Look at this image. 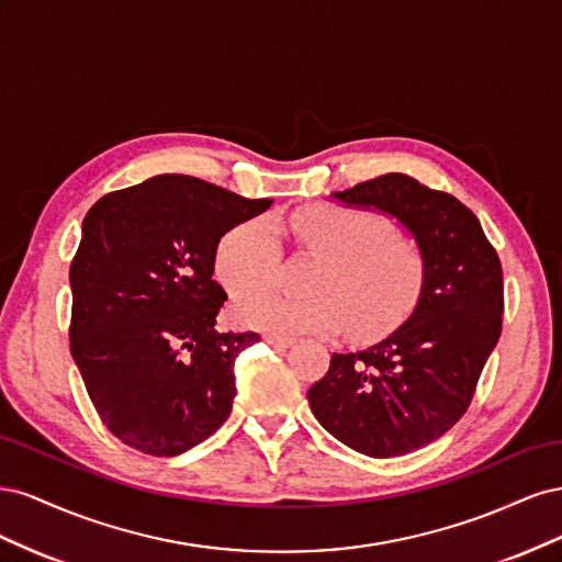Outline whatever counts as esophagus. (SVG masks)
<instances>
[{
  "instance_id": "34e87169",
  "label": "esophagus",
  "mask_w": 562,
  "mask_h": 562,
  "mask_svg": "<svg viewBox=\"0 0 562 562\" xmlns=\"http://www.w3.org/2000/svg\"><path fill=\"white\" fill-rule=\"evenodd\" d=\"M265 342L269 347H277V349H285L293 345V337H283V335H265Z\"/></svg>"
}]
</instances>
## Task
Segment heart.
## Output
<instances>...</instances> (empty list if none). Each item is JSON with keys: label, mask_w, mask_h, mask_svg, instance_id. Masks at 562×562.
<instances>
[{"label": "heart", "mask_w": 562, "mask_h": 562, "mask_svg": "<svg viewBox=\"0 0 562 562\" xmlns=\"http://www.w3.org/2000/svg\"><path fill=\"white\" fill-rule=\"evenodd\" d=\"M295 241L318 255L312 297L260 293L234 304L241 326L271 335H323L347 328L353 342H372L396 330L415 310L422 288V258L394 236L384 217L328 203L291 215ZM281 246L267 217L232 227L215 246V277L229 295H248L274 281Z\"/></svg>", "instance_id": "heart-1"}]
</instances>
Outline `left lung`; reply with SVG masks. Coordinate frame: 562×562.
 <instances>
[{
  "mask_svg": "<svg viewBox=\"0 0 562 562\" xmlns=\"http://www.w3.org/2000/svg\"><path fill=\"white\" fill-rule=\"evenodd\" d=\"M330 199L394 217L417 244L422 288L413 314L382 342L333 353L307 398L339 443L378 459L407 454L467 413L502 333V265L462 201L411 176L386 173Z\"/></svg>",
  "mask_w": 562,
  "mask_h": 562,
  "instance_id": "1",
  "label": "left lung"
}]
</instances>
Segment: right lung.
Instances as JSON below:
<instances>
[{"label": "right lung", "mask_w": 562, "mask_h": 562, "mask_svg": "<svg viewBox=\"0 0 562 562\" xmlns=\"http://www.w3.org/2000/svg\"><path fill=\"white\" fill-rule=\"evenodd\" d=\"M271 203L164 173L105 194L83 217L70 265V351L122 443L176 457L229 417L234 361L260 335L215 330L227 293L213 281V255Z\"/></svg>", "instance_id": "1"}]
</instances>
